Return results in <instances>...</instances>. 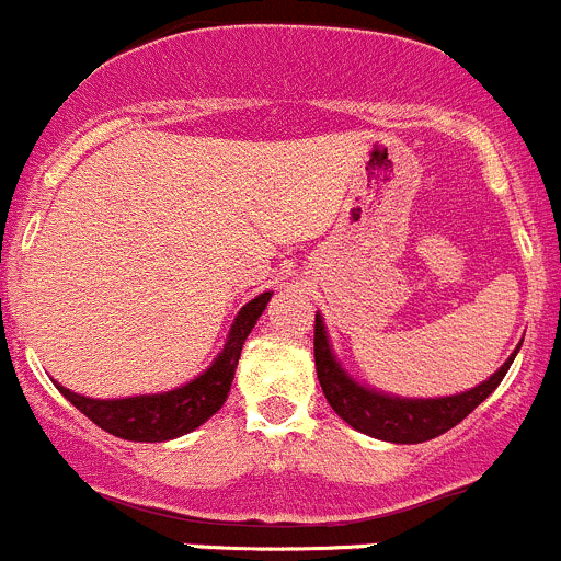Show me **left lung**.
<instances>
[{"label":"left lung","instance_id":"obj_1","mask_svg":"<svg viewBox=\"0 0 561 561\" xmlns=\"http://www.w3.org/2000/svg\"><path fill=\"white\" fill-rule=\"evenodd\" d=\"M518 348L520 343L504 359V365L496 374L488 376L485 381H480V385L471 387L467 392H456V396L445 398L390 396V392H381L376 387H365L363 381H357L343 368L341 359L332 352L324 319H321V313H316L313 357L327 403L354 431L374 436V439L392 442V445H420V442L436 439V436L456 428L463 417H469L496 390L499 381L504 379V374L513 365Z\"/></svg>","mask_w":561,"mask_h":561}]
</instances>
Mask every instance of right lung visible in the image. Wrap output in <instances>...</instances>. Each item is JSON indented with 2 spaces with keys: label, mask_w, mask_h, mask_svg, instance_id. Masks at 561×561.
Listing matches in <instances>:
<instances>
[{
  "label": "right lung",
  "mask_w": 561,
  "mask_h": 561,
  "mask_svg": "<svg viewBox=\"0 0 561 561\" xmlns=\"http://www.w3.org/2000/svg\"><path fill=\"white\" fill-rule=\"evenodd\" d=\"M273 291H264L245 302L226 335L224 348L213 359L207 370L191 379L187 385L174 387L169 392H152V396L133 398H87L70 392L68 387L57 385V390L79 409L81 414L127 442H169L185 436L207 423L215 412L226 403L234 381L237 363H240L242 346L256 327L259 316L267 308Z\"/></svg>",
  "instance_id": "right-lung-1"
}]
</instances>
